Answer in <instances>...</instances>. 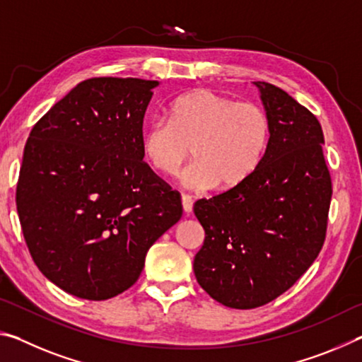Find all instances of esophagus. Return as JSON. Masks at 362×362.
I'll list each match as a JSON object with an SVG mask.
<instances>
[{
  "label": "esophagus",
  "mask_w": 362,
  "mask_h": 362,
  "mask_svg": "<svg viewBox=\"0 0 362 362\" xmlns=\"http://www.w3.org/2000/svg\"><path fill=\"white\" fill-rule=\"evenodd\" d=\"M182 209H183V212L187 214V216H188V214H192V211H193V201L187 194L182 196Z\"/></svg>",
  "instance_id": "1"
}]
</instances>
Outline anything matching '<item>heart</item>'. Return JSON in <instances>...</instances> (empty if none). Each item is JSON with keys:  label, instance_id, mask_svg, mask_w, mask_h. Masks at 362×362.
<instances>
[{"label": "heart", "instance_id": "1", "mask_svg": "<svg viewBox=\"0 0 362 362\" xmlns=\"http://www.w3.org/2000/svg\"><path fill=\"white\" fill-rule=\"evenodd\" d=\"M169 121L153 119L140 134L145 163L173 177L193 153L182 175L189 189L228 193L260 169L269 144V119L252 102H235L211 89H193L170 102Z\"/></svg>", "mask_w": 362, "mask_h": 362}]
</instances>
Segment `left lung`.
<instances>
[{
    "label": "left lung",
    "instance_id": "1",
    "mask_svg": "<svg viewBox=\"0 0 362 362\" xmlns=\"http://www.w3.org/2000/svg\"><path fill=\"white\" fill-rule=\"evenodd\" d=\"M254 84L269 119L262 166L240 189L193 207L206 233L193 262L196 281L218 303L238 310L272 302L311 267L332 198L320 121L286 90Z\"/></svg>",
    "mask_w": 362,
    "mask_h": 362
}]
</instances>
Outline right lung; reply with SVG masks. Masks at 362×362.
<instances>
[{
    "mask_svg": "<svg viewBox=\"0 0 362 362\" xmlns=\"http://www.w3.org/2000/svg\"><path fill=\"white\" fill-rule=\"evenodd\" d=\"M159 81L90 78L30 132L16 203L40 272L60 289L107 300L136 283L182 201L144 163V116Z\"/></svg>",
    "mask_w": 362,
    "mask_h": 362,
    "instance_id": "right-lung-1",
    "label": "right lung"
}]
</instances>
